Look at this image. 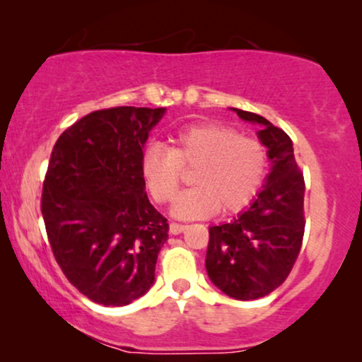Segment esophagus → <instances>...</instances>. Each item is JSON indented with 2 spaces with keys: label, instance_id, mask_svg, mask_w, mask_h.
<instances>
[{
  "label": "esophagus",
  "instance_id": "34e87169",
  "mask_svg": "<svg viewBox=\"0 0 362 362\" xmlns=\"http://www.w3.org/2000/svg\"><path fill=\"white\" fill-rule=\"evenodd\" d=\"M185 224H180V223H170V235H178L182 233V231L185 230Z\"/></svg>",
  "mask_w": 362,
  "mask_h": 362
}]
</instances>
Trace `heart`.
<instances>
[{"instance_id": "1", "label": "heart", "mask_w": 362, "mask_h": 362, "mask_svg": "<svg viewBox=\"0 0 362 362\" xmlns=\"http://www.w3.org/2000/svg\"><path fill=\"white\" fill-rule=\"evenodd\" d=\"M172 146L153 144L141 156V175L153 201L168 204L182 184V168L197 167L195 187L173 206L182 219H201L221 209L238 213L259 194L267 175V149L224 124H195L173 132Z\"/></svg>"}]
</instances>
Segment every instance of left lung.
<instances>
[{"label": "left lung", "instance_id": "1", "mask_svg": "<svg viewBox=\"0 0 362 362\" xmlns=\"http://www.w3.org/2000/svg\"><path fill=\"white\" fill-rule=\"evenodd\" d=\"M259 124L272 168L264 189L231 223L209 228L206 271L216 288L235 300H259L277 289L300 255L305 235V178L293 141L262 115L231 109Z\"/></svg>", "mask_w": 362, "mask_h": 362}]
</instances>
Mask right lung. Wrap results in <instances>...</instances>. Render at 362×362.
<instances>
[{
  "instance_id": "add662e5",
  "label": "right lung",
  "mask_w": 362,
  "mask_h": 362,
  "mask_svg": "<svg viewBox=\"0 0 362 362\" xmlns=\"http://www.w3.org/2000/svg\"><path fill=\"white\" fill-rule=\"evenodd\" d=\"M163 114L95 110L54 144L40 202L45 231L68 281L98 305H129L155 282L168 223L149 202L141 156Z\"/></svg>"
}]
</instances>
